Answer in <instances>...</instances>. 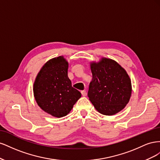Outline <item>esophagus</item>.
Segmentation results:
<instances>
[{"mask_svg":"<svg viewBox=\"0 0 160 160\" xmlns=\"http://www.w3.org/2000/svg\"><path fill=\"white\" fill-rule=\"evenodd\" d=\"M81 94H82V95H83V97L86 96V95H87L86 91H81Z\"/></svg>","mask_w":160,"mask_h":160,"instance_id":"obj_1","label":"esophagus"}]
</instances>
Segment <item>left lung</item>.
<instances>
[{"mask_svg": "<svg viewBox=\"0 0 160 160\" xmlns=\"http://www.w3.org/2000/svg\"><path fill=\"white\" fill-rule=\"evenodd\" d=\"M93 75L88 97L96 110L105 115L119 113L129 103L132 81L123 67L115 61L102 57L91 62Z\"/></svg>", "mask_w": 160, "mask_h": 160, "instance_id": "left-lung-1", "label": "left lung"}]
</instances>
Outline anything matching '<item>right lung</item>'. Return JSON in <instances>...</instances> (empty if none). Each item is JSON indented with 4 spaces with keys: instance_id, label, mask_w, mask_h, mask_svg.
Here are the masks:
<instances>
[{
    "instance_id": "obj_1",
    "label": "right lung",
    "mask_w": 160,
    "mask_h": 160,
    "mask_svg": "<svg viewBox=\"0 0 160 160\" xmlns=\"http://www.w3.org/2000/svg\"><path fill=\"white\" fill-rule=\"evenodd\" d=\"M69 62L63 56L48 61L36 77L33 93L37 105L55 118L68 114L81 97L68 77Z\"/></svg>"
}]
</instances>
